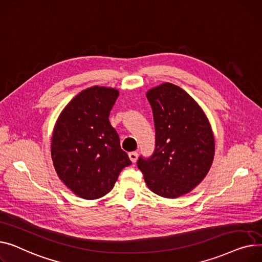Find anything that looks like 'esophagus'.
Here are the masks:
<instances>
[{
  "mask_svg": "<svg viewBox=\"0 0 262 262\" xmlns=\"http://www.w3.org/2000/svg\"><path fill=\"white\" fill-rule=\"evenodd\" d=\"M129 158L130 160L132 161V163H135L137 161V158H138V153L136 151H133V152H130L129 153Z\"/></svg>",
  "mask_w": 262,
  "mask_h": 262,
  "instance_id": "esophagus-1",
  "label": "esophagus"
}]
</instances>
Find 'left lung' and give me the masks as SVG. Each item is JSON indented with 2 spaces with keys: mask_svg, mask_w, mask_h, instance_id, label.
Here are the masks:
<instances>
[{
  "mask_svg": "<svg viewBox=\"0 0 262 262\" xmlns=\"http://www.w3.org/2000/svg\"><path fill=\"white\" fill-rule=\"evenodd\" d=\"M156 129V147L149 158L141 156L138 169L147 186L164 198L192 190L207 174L214 155L209 121L185 91L163 83L147 93Z\"/></svg>",
  "mask_w": 262,
  "mask_h": 262,
  "instance_id": "left-lung-1",
  "label": "left lung"
}]
</instances>
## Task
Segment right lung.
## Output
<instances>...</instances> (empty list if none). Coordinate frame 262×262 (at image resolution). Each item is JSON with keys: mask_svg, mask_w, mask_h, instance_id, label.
I'll use <instances>...</instances> for the list:
<instances>
[{"mask_svg": "<svg viewBox=\"0 0 262 262\" xmlns=\"http://www.w3.org/2000/svg\"><path fill=\"white\" fill-rule=\"evenodd\" d=\"M118 91L92 86L61 112L53 133L52 158L66 185L85 200L103 196L114 187L122 168L131 165L109 121Z\"/></svg>", "mask_w": 262, "mask_h": 262, "instance_id": "1", "label": "right lung"}]
</instances>
